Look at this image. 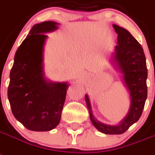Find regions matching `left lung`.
Segmentation results:
<instances>
[{
	"label": "left lung",
	"instance_id": "obj_1",
	"mask_svg": "<svg viewBox=\"0 0 155 155\" xmlns=\"http://www.w3.org/2000/svg\"><path fill=\"white\" fill-rule=\"evenodd\" d=\"M117 33V45L112 54L111 62L121 73L123 81L129 92L130 108L127 116L117 125H108L94 117L89 98L85 99L92 124L98 131L108 135H120L140 118L147 97V68L143 49L128 31L113 24Z\"/></svg>",
	"mask_w": 155,
	"mask_h": 155
}]
</instances>
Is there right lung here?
Listing matches in <instances>:
<instances>
[{"instance_id": "1", "label": "right lung", "mask_w": 155, "mask_h": 155, "mask_svg": "<svg viewBox=\"0 0 155 155\" xmlns=\"http://www.w3.org/2000/svg\"><path fill=\"white\" fill-rule=\"evenodd\" d=\"M58 24H35L16 51L10 72L8 98L12 112L31 131H51L61 120L69 85L47 80L43 64L45 33L57 30Z\"/></svg>"}]
</instances>
